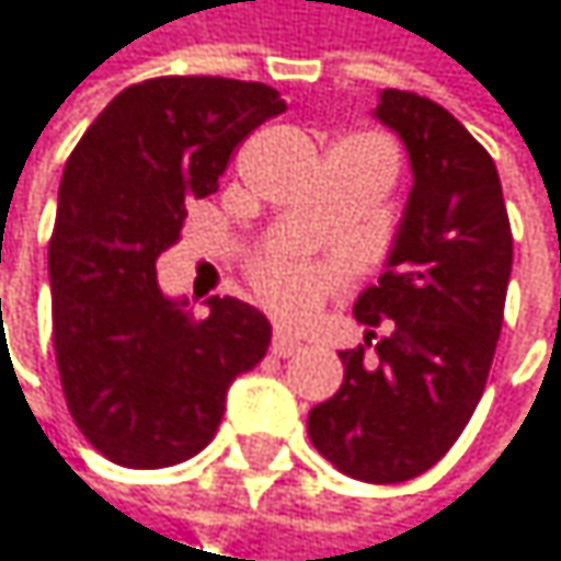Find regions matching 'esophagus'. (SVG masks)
Here are the masks:
<instances>
[{
    "label": "esophagus",
    "mask_w": 561,
    "mask_h": 561,
    "mask_svg": "<svg viewBox=\"0 0 561 561\" xmlns=\"http://www.w3.org/2000/svg\"><path fill=\"white\" fill-rule=\"evenodd\" d=\"M296 352H302V342H299V339H293L289 332H275V335H272V355L289 358V355H296Z\"/></svg>",
    "instance_id": "esophagus-1"
}]
</instances>
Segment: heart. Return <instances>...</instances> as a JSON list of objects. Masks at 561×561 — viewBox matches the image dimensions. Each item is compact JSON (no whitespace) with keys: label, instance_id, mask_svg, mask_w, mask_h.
<instances>
[{"label":"heart","instance_id":"b5f03b06","mask_svg":"<svg viewBox=\"0 0 561 561\" xmlns=\"http://www.w3.org/2000/svg\"><path fill=\"white\" fill-rule=\"evenodd\" d=\"M339 272H342L339 265H322L299 255H275L259 262L255 293L278 319L306 322L325 302Z\"/></svg>","mask_w":561,"mask_h":561}]
</instances>
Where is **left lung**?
<instances>
[{
    "instance_id": "1",
    "label": "left lung",
    "mask_w": 561,
    "mask_h": 561,
    "mask_svg": "<svg viewBox=\"0 0 561 561\" xmlns=\"http://www.w3.org/2000/svg\"><path fill=\"white\" fill-rule=\"evenodd\" d=\"M375 117L404 140L414 186L385 275L355 302L368 339L339 355L345 381L312 408L309 437L355 480L404 483L457 444L483 398L513 232L493 157L447 107L385 88ZM371 337L375 359L364 355Z\"/></svg>"
}]
</instances>
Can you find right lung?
<instances>
[{
  "instance_id": "1",
  "label": "right lung",
  "mask_w": 561,
  "mask_h": 561,
  "mask_svg": "<svg viewBox=\"0 0 561 561\" xmlns=\"http://www.w3.org/2000/svg\"><path fill=\"white\" fill-rule=\"evenodd\" d=\"M286 101L259 81L167 75L124 88L71 150L48 242L51 342L78 431L111 463L160 470L199 454L229 385L272 325L213 296L193 319L157 286L186 203L219 186L232 150Z\"/></svg>"
}]
</instances>
